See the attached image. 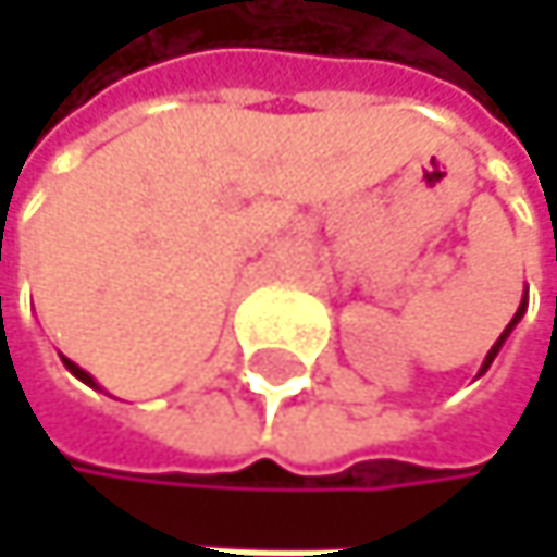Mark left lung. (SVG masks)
I'll return each instance as SVG.
<instances>
[{
    "label": "left lung",
    "mask_w": 557,
    "mask_h": 557,
    "mask_svg": "<svg viewBox=\"0 0 557 557\" xmlns=\"http://www.w3.org/2000/svg\"><path fill=\"white\" fill-rule=\"evenodd\" d=\"M524 310H528V300H521V307H518V313L511 317V324H508V327L502 331V337L495 341V347H491V350H487V357H484V363H481V371H478V374H484V371L491 368V363H495V357H498V350L505 347V341H508V334H511V331L518 327V320L524 317Z\"/></svg>",
    "instance_id": "1"
}]
</instances>
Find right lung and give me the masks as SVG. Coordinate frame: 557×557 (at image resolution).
Returning <instances> with one entry per match:
<instances>
[{
  "label": "right lung",
  "instance_id": "1",
  "mask_svg": "<svg viewBox=\"0 0 557 557\" xmlns=\"http://www.w3.org/2000/svg\"><path fill=\"white\" fill-rule=\"evenodd\" d=\"M62 363H66V371H70V374H73V377H79V381H83V384H89V387H99V384H96V381H92V374H86V371H83V368H79V363H73V360H70V357H62Z\"/></svg>",
  "mask_w": 557,
  "mask_h": 557
}]
</instances>
